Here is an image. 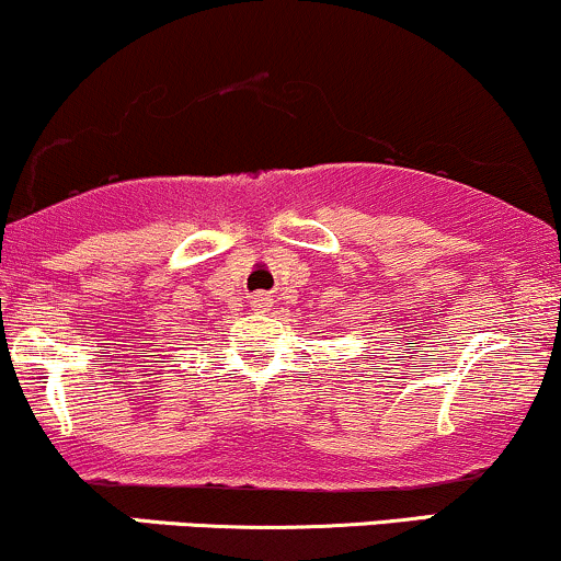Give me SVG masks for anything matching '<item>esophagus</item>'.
I'll return each instance as SVG.
<instances>
[{"instance_id": "obj_1", "label": "esophagus", "mask_w": 561, "mask_h": 561, "mask_svg": "<svg viewBox=\"0 0 561 561\" xmlns=\"http://www.w3.org/2000/svg\"><path fill=\"white\" fill-rule=\"evenodd\" d=\"M253 306L255 308H268V306H272V295H268V293H255L253 295Z\"/></svg>"}]
</instances>
